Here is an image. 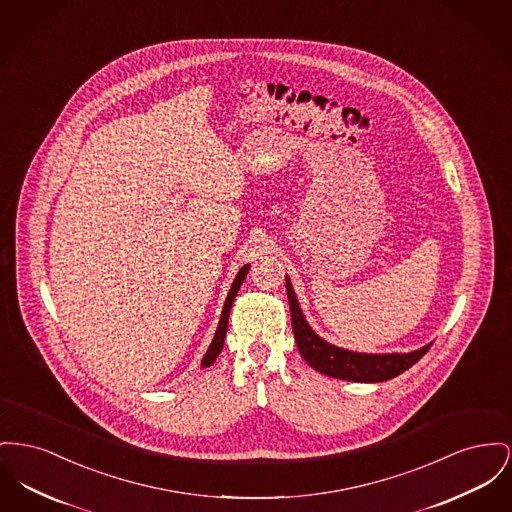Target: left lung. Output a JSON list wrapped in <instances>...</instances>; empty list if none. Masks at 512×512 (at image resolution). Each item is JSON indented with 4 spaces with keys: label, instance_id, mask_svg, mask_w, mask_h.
I'll return each mask as SVG.
<instances>
[{
    "label": "left lung",
    "instance_id": "obj_1",
    "mask_svg": "<svg viewBox=\"0 0 512 512\" xmlns=\"http://www.w3.org/2000/svg\"><path fill=\"white\" fill-rule=\"evenodd\" d=\"M286 292H288L292 327H294V336H296L301 358L307 361L315 371L334 379L354 381V383L389 381L392 377L404 373L416 361H420L421 356L433 344L429 342L420 350H414L408 354H361V352L338 348L331 342L323 340L309 327L288 276H286Z\"/></svg>",
    "mask_w": 512,
    "mask_h": 512
}]
</instances>
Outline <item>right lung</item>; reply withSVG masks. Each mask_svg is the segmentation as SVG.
<instances>
[{
    "instance_id": "1",
    "label": "right lung",
    "mask_w": 512,
    "mask_h": 512,
    "mask_svg": "<svg viewBox=\"0 0 512 512\" xmlns=\"http://www.w3.org/2000/svg\"><path fill=\"white\" fill-rule=\"evenodd\" d=\"M247 271H249V265H243L241 267L240 272L236 274V278H234V282H232V288H230V292H228V298L224 301V307H222V315H220V321H218V327H216V332H214V338H212L211 346H209V350H207V354H205V358L201 361V367H209L212 365L216 358H218V354L222 352V346H224V338H226V329H228V317H230V309H232V303L236 300V294H238V290H240L241 284H243V280H245V276H247Z\"/></svg>"
}]
</instances>
